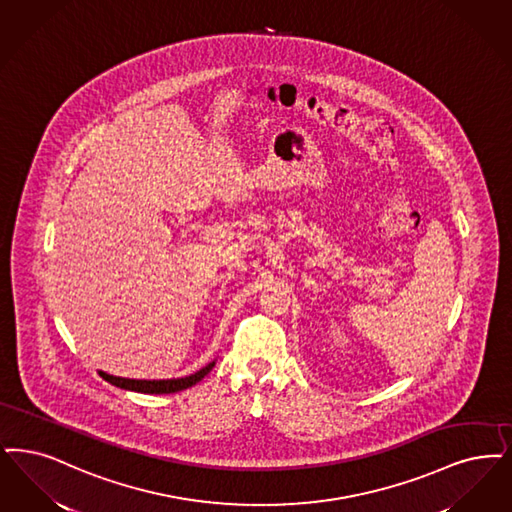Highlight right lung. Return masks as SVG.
<instances>
[{"label": "right lung", "mask_w": 512, "mask_h": 512, "mask_svg": "<svg viewBox=\"0 0 512 512\" xmlns=\"http://www.w3.org/2000/svg\"><path fill=\"white\" fill-rule=\"evenodd\" d=\"M215 362L207 364L205 368L186 375V377H179V379H160V381H146V379H123V377H114L108 375L104 371H99V375L103 377L104 381H108L114 387H120L125 390H135V392H143V394H171V392H179V390L188 389L196 383H200L205 375L213 369Z\"/></svg>", "instance_id": "right-lung-1"}]
</instances>
